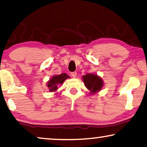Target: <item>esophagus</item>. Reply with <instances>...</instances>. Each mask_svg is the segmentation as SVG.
Listing matches in <instances>:
<instances>
[{
    "label": "esophagus",
    "instance_id": "esophagus-1",
    "mask_svg": "<svg viewBox=\"0 0 147 147\" xmlns=\"http://www.w3.org/2000/svg\"><path fill=\"white\" fill-rule=\"evenodd\" d=\"M76 75H77V73H76V72H73V73H71V76H73V77L75 78Z\"/></svg>",
    "mask_w": 147,
    "mask_h": 147
}]
</instances>
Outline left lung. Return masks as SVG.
<instances>
[{"instance_id": "1", "label": "left lung", "mask_w": 147, "mask_h": 147, "mask_svg": "<svg viewBox=\"0 0 147 147\" xmlns=\"http://www.w3.org/2000/svg\"><path fill=\"white\" fill-rule=\"evenodd\" d=\"M82 78L85 86L91 92V94L100 91L103 86L102 79L96 74H86L82 76Z\"/></svg>"}]
</instances>
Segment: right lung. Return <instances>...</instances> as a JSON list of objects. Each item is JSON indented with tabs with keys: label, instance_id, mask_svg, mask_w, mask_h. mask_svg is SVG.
Instances as JSON below:
<instances>
[{
	"label": "right lung",
	"instance_id": "1",
	"mask_svg": "<svg viewBox=\"0 0 147 147\" xmlns=\"http://www.w3.org/2000/svg\"><path fill=\"white\" fill-rule=\"evenodd\" d=\"M68 78H69V76L65 73L53 76V78H51V79L48 81L47 83V87L49 88V91H56L57 90V86L59 85L63 84V82Z\"/></svg>",
	"mask_w": 147,
	"mask_h": 147
}]
</instances>
